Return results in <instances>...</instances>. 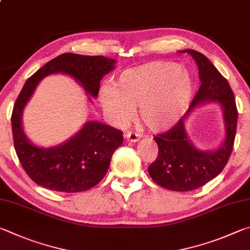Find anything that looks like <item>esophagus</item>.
<instances>
[{"instance_id":"34e87169","label":"esophagus","mask_w":250,"mask_h":250,"mask_svg":"<svg viewBox=\"0 0 250 250\" xmlns=\"http://www.w3.org/2000/svg\"><path fill=\"white\" fill-rule=\"evenodd\" d=\"M141 137H142L141 135H138V134H136V133H132V132L125 134V139H126V141L130 142V143H136V142H138L139 139H141Z\"/></svg>"}]
</instances>
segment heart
<instances>
[{
  "label": "heart",
  "mask_w": 250,
  "mask_h": 250,
  "mask_svg": "<svg viewBox=\"0 0 250 250\" xmlns=\"http://www.w3.org/2000/svg\"><path fill=\"white\" fill-rule=\"evenodd\" d=\"M193 87L186 68L154 61L123 71L113 87L101 91L100 102L113 124L125 125L138 106L139 120L152 132H164L185 115Z\"/></svg>",
  "instance_id": "b5f03b06"
}]
</instances>
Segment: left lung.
<instances>
[{"label":"left lung","instance_id":"left-lung-1","mask_svg":"<svg viewBox=\"0 0 250 250\" xmlns=\"http://www.w3.org/2000/svg\"><path fill=\"white\" fill-rule=\"evenodd\" d=\"M179 52H188L194 59L201 86L180 122L169 132L154 137L159 154L148 172L152 180L165 189L185 192L199 189L223 171L233 150L238 113L229 82L211 61L193 49ZM208 103H217L221 106L226 134L215 150L202 151L187 136L186 122L196 108Z\"/></svg>","mask_w":250,"mask_h":250}]
</instances>
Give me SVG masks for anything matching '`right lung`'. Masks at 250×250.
Here are the masks:
<instances>
[{
    "label": "right lung",
    "instance_id": "obj_1",
    "mask_svg": "<svg viewBox=\"0 0 250 250\" xmlns=\"http://www.w3.org/2000/svg\"><path fill=\"white\" fill-rule=\"evenodd\" d=\"M116 60L103 56L62 54L27 79L12 113V130L17 157L26 173L48 190L73 193L86 191L102 180L111 158L123 143V132L99 121H87L78 132L56 146L42 147L25 134L23 113L43 78L62 73L85 91L89 102L96 99L102 78L115 69Z\"/></svg>",
    "mask_w": 250,
    "mask_h": 250
}]
</instances>
